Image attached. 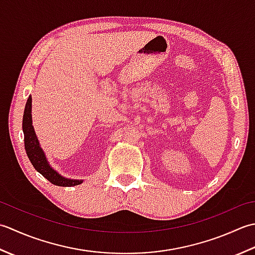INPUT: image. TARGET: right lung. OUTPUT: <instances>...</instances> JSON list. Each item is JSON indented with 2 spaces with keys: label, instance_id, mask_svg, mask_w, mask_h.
Here are the masks:
<instances>
[{
  "label": "right lung",
  "instance_id": "obj_1",
  "mask_svg": "<svg viewBox=\"0 0 255 255\" xmlns=\"http://www.w3.org/2000/svg\"><path fill=\"white\" fill-rule=\"evenodd\" d=\"M32 97H28L26 102L24 116H23V132H24V144L26 154L30 160V163L34 166V168L41 174L44 177L49 180L51 184L61 187H71L77 186L82 183V180L69 179L62 177L60 174L51 167L48 163L43 148L40 147L39 142L36 136L32 124Z\"/></svg>",
  "mask_w": 255,
  "mask_h": 255
}]
</instances>
